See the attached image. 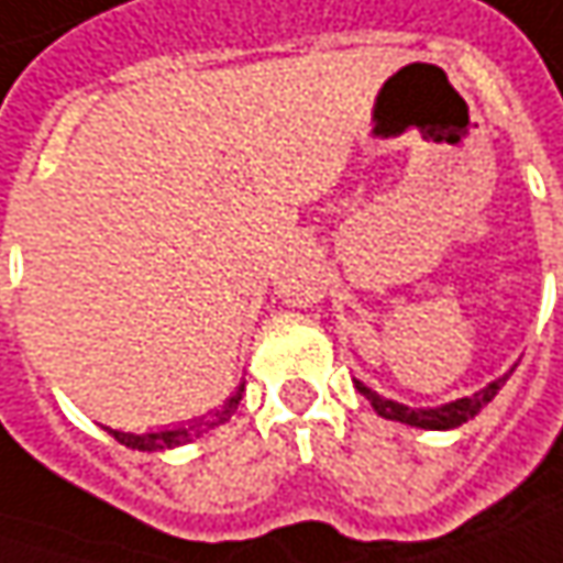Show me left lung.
Instances as JSON below:
<instances>
[{
    "mask_svg": "<svg viewBox=\"0 0 563 563\" xmlns=\"http://www.w3.org/2000/svg\"><path fill=\"white\" fill-rule=\"evenodd\" d=\"M504 379H494L487 388H481L475 395H468V398H455V401H449V405H440V408H408V405H398V401H391V398H382L376 395L373 388H366L360 379H353V385L366 395V401L376 408L379 417L385 420H398V423H408V427H420V430H452V427H462V423H468L475 413L504 388Z\"/></svg>",
    "mask_w": 563,
    "mask_h": 563,
    "instance_id": "obj_1",
    "label": "left lung"
}]
</instances>
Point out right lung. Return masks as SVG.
Segmentation results:
<instances>
[{"mask_svg":"<svg viewBox=\"0 0 563 563\" xmlns=\"http://www.w3.org/2000/svg\"><path fill=\"white\" fill-rule=\"evenodd\" d=\"M239 401H242V385H239V391L213 413V417H200V420H190V423H184V427H172V430H155V433H123V430H111L108 427V433L114 437L117 443H123V446L130 449H140V452H162V449H175L184 446V443H194L197 437H203V433H210L216 430L219 423H225L235 408H239Z\"/></svg>","mask_w":563,"mask_h":563,"instance_id":"right-lung-1","label":"right lung"}]
</instances>
